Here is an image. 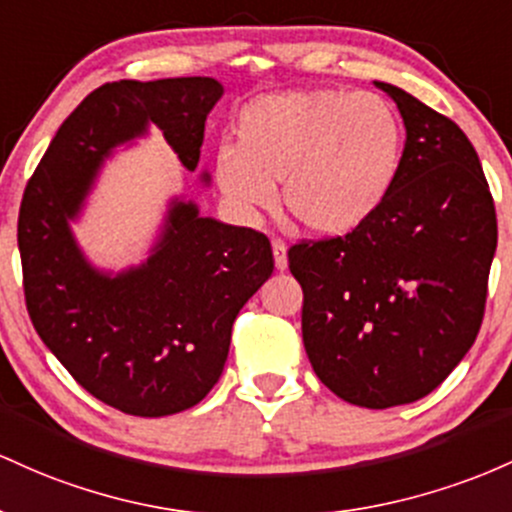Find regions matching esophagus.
<instances>
[{
  "mask_svg": "<svg viewBox=\"0 0 512 512\" xmlns=\"http://www.w3.org/2000/svg\"><path fill=\"white\" fill-rule=\"evenodd\" d=\"M273 258H275V268H278V271H285L287 268V246L283 239H273Z\"/></svg>",
  "mask_w": 512,
  "mask_h": 512,
  "instance_id": "esophagus-1",
  "label": "esophagus"
}]
</instances>
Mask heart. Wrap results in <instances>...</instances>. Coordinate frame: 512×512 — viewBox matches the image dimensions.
<instances>
[{
  "label": "heart",
  "mask_w": 512,
  "mask_h": 512,
  "mask_svg": "<svg viewBox=\"0 0 512 512\" xmlns=\"http://www.w3.org/2000/svg\"><path fill=\"white\" fill-rule=\"evenodd\" d=\"M404 132L370 91L304 89L261 96L237 120V145L215 154V181L234 208L254 215L278 200L319 237L363 227L392 191Z\"/></svg>",
  "instance_id": "heart-1"
}]
</instances>
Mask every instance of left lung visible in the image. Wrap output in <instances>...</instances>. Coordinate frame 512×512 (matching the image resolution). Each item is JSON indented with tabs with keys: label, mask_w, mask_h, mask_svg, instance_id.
<instances>
[{
	"label": "left lung",
	"mask_w": 512,
	"mask_h": 512,
	"mask_svg": "<svg viewBox=\"0 0 512 512\" xmlns=\"http://www.w3.org/2000/svg\"><path fill=\"white\" fill-rule=\"evenodd\" d=\"M406 125L380 210L346 237L290 246L302 341L333 394L365 409L423 399L476 341L496 254V208L457 123L394 84Z\"/></svg>",
	"instance_id": "8db88e82"
}]
</instances>
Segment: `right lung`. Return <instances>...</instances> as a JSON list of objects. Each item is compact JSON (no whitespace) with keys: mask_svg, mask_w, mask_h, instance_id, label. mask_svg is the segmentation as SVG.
<instances>
[{"mask_svg":"<svg viewBox=\"0 0 512 512\" xmlns=\"http://www.w3.org/2000/svg\"><path fill=\"white\" fill-rule=\"evenodd\" d=\"M222 91L212 77L99 86L55 132L21 200L28 317L86 392L130 416H171L208 396L239 309L271 278V241L176 198L147 261L113 275L86 261L70 222L113 149L149 125L198 169L205 118Z\"/></svg>","mask_w":512,"mask_h":512,"instance_id":"1","label":"right lung"}]
</instances>
